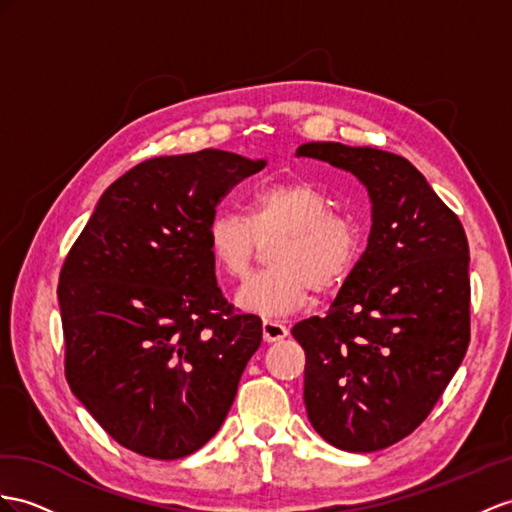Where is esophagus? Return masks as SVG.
Instances as JSON below:
<instances>
[{
	"instance_id": "esophagus-1",
	"label": "esophagus",
	"mask_w": 512,
	"mask_h": 512,
	"mask_svg": "<svg viewBox=\"0 0 512 512\" xmlns=\"http://www.w3.org/2000/svg\"><path fill=\"white\" fill-rule=\"evenodd\" d=\"M261 333H264V342L272 344V342H281V339H285L290 331H287V326L283 322L266 318L261 322Z\"/></svg>"
}]
</instances>
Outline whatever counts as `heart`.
<instances>
[{"mask_svg":"<svg viewBox=\"0 0 512 512\" xmlns=\"http://www.w3.org/2000/svg\"><path fill=\"white\" fill-rule=\"evenodd\" d=\"M277 235L264 274L235 296L242 309L266 318L303 307L311 287L331 292L355 270L363 246L359 220L331 209V199L307 179L261 186L248 201V218L220 209L207 225V248L222 277L244 281L259 244Z\"/></svg>","mask_w":512,"mask_h":512,"instance_id":"b5f03b06","label":"heart"}]
</instances>
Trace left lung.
<instances>
[{
    "mask_svg": "<svg viewBox=\"0 0 512 512\" xmlns=\"http://www.w3.org/2000/svg\"><path fill=\"white\" fill-rule=\"evenodd\" d=\"M298 157L355 175L372 203L368 246L324 318L298 322L311 426L376 452L424 422L469 346V246L452 209L404 157L307 142Z\"/></svg>",
    "mask_w": 512,
    "mask_h": 512,
    "instance_id": "left-lung-1",
    "label": "left lung"
}]
</instances>
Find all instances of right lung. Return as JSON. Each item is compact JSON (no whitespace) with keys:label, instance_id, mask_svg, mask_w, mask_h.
<instances>
[{"label":"right lung","instance_id":"1","mask_svg":"<svg viewBox=\"0 0 512 512\" xmlns=\"http://www.w3.org/2000/svg\"><path fill=\"white\" fill-rule=\"evenodd\" d=\"M264 166L218 149L142 162L101 194L64 259L67 381L131 452L175 461L225 422L261 320L222 296L207 225Z\"/></svg>","mask_w":512,"mask_h":512}]
</instances>
